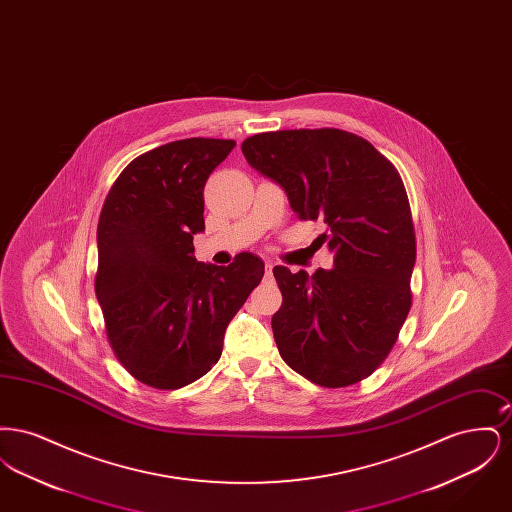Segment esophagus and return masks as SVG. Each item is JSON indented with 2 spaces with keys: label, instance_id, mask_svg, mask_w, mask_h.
<instances>
[{
  "label": "esophagus",
  "instance_id": "1",
  "mask_svg": "<svg viewBox=\"0 0 512 512\" xmlns=\"http://www.w3.org/2000/svg\"><path fill=\"white\" fill-rule=\"evenodd\" d=\"M272 267H274V265H272V263H268V261H267V265H265V270H267L268 278H270V276H272Z\"/></svg>",
  "mask_w": 512,
  "mask_h": 512
}]
</instances>
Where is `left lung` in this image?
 Masks as SVG:
<instances>
[{
	"instance_id": "left-lung-1",
	"label": "left lung",
	"mask_w": 512,
	"mask_h": 512,
	"mask_svg": "<svg viewBox=\"0 0 512 512\" xmlns=\"http://www.w3.org/2000/svg\"><path fill=\"white\" fill-rule=\"evenodd\" d=\"M247 163L288 194L299 220H322L318 236L334 268L313 276L274 267L282 305L272 332L286 365L322 388H345L386 361L411 311L416 259L413 215L393 163L340 128L249 136Z\"/></svg>"
}]
</instances>
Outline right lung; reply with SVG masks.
I'll return each instance as SVG.
<instances>
[{"label":"right lung","mask_w":512,"mask_h":512,"mask_svg":"<svg viewBox=\"0 0 512 512\" xmlns=\"http://www.w3.org/2000/svg\"><path fill=\"white\" fill-rule=\"evenodd\" d=\"M234 146L188 138L155 147L105 197L96 295L117 361L149 388H184L217 365L228 322L263 280L265 265L251 253L228 267L194 257L205 182Z\"/></svg>","instance_id":"obj_1"}]
</instances>
